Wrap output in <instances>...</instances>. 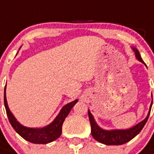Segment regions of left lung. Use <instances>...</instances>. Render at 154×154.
Returning a JSON list of instances; mask_svg holds the SVG:
<instances>
[{"label":"left lung","mask_w":154,"mask_h":154,"mask_svg":"<svg viewBox=\"0 0 154 154\" xmlns=\"http://www.w3.org/2000/svg\"><path fill=\"white\" fill-rule=\"evenodd\" d=\"M133 50L138 60L140 61L143 63H144V62L141 58V56L139 54V51L137 50V48H133ZM152 105V104L150 106V110H151ZM150 110H149L148 116L146 117L145 119L140 123H139L138 125H136L135 126L132 127V128L128 129H116V130H109V131L108 130H104V129H102L97 125L95 119H94L93 116L91 114L90 111L88 110V116H89V119H90L92 137L96 140H97L98 142L104 143V144H106V145H121V144H124V143L129 142L131 139H134L142 130L143 126L145 125L146 122L149 119V116L150 115Z\"/></svg>","instance_id":"8db88e82"}]
</instances>
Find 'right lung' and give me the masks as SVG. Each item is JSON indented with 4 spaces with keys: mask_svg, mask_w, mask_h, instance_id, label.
Masks as SVG:
<instances>
[{
    "mask_svg": "<svg viewBox=\"0 0 154 154\" xmlns=\"http://www.w3.org/2000/svg\"><path fill=\"white\" fill-rule=\"evenodd\" d=\"M77 102V100H75L71 103L67 104L61 110L60 113L55 118L50 125L46 127L41 128V129H31L27 128L25 126L21 125L20 123L15 119L14 116L9 110L7 100L5 97V87L4 91V104H5V110L8 116L9 121L16 132L21 136L23 139L27 140L29 142L33 143H48L53 142L54 140L57 139L62 134V126L65 120V118L69 114L70 110L73 106Z\"/></svg>",
    "mask_w": 154,
    "mask_h": 154,
    "instance_id": "obj_1",
    "label": "right lung"
}]
</instances>
